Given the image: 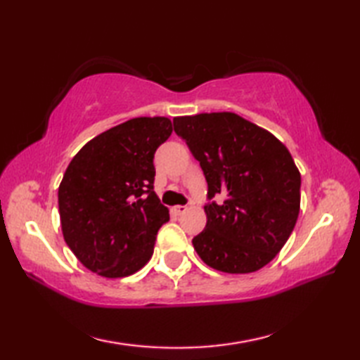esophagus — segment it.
<instances>
[{
  "label": "esophagus",
  "instance_id": "obj_1",
  "mask_svg": "<svg viewBox=\"0 0 360 360\" xmlns=\"http://www.w3.org/2000/svg\"><path fill=\"white\" fill-rule=\"evenodd\" d=\"M172 212L174 215H182V213L187 212V205H174V207H172Z\"/></svg>",
  "mask_w": 360,
  "mask_h": 360
}]
</instances>
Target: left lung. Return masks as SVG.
Listing matches in <instances>:
<instances>
[{
    "label": "left lung",
    "instance_id": "8db88e82",
    "mask_svg": "<svg viewBox=\"0 0 360 360\" xmlns=\"http://www.w3.org/2000/svg\"><path fill=\"white\" fill-rule=\"evenodd\" d=\"M173 127L207 181V224L192 240L198 255L227 274L262 269L285 246L300 212L302 179L290 153L233 112L174 117Z\"/></svg>",
    "mask_w": 360,
    "mask_h": 360
}]
</instances>
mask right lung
Segmentation results:
<instances>
[{
    "label": "right lung",
    "instance_id": "obj_1",
    "mask_svg": "<svg viewBox=\"0 0 360 360\" xmlns=\"http://www.w3.org/2000/svg\"><path fill=\"white\" fill-rule=\"evenodd\" d=\"M173 131L167 117H136L89 141L63 174L58 212L65 241L106 278L147 264L170 215L155 193V153Z\"/></svg>",
    "mask_w": 360,
    "mask_h": 360
}]
</instances>
